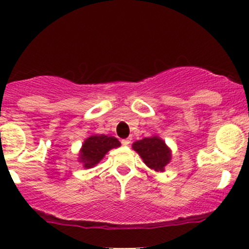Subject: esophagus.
<instances>
[{
  "mask_svg": "<svg viewBox=\"0 0 249 249\" xmlns=\"http://www.w3.org/2000/svg\"><path fill=\"white\" fill-rule=\"evenodd\" d=\"M130 142H131L130 139H122V144L124 145V146H127V145L130 144Z\"/></svg>",
  "mask_w": 249,
  "mask_h": 249,
  "instance_id": "34e87169",
  "label": "esophagus"
}]
</instances>
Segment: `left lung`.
I'll use <instances>...</instances> for the list:
<instances>
[{
	"label": "left lung",
	"mask_w": 249,
	"mask_h": 249,
	"mask_svg": "<svg viewBox=\"0 0 249 249\" xmlns=\"http://www.w3.org/2000/svg\"><path fill=\"white\" fill-rule=\"evenodd\" d=\"M132 147L139 153L145 164L154 171H164V167L171 160L170 150L158 137L142 139L134 142Z\"/></svg>",
	"instance_id": "8db88e82"
}]
</instances>
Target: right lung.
<instances>
[{
	"label": "right lung",
	"instance_id": "add662e5",
	"mask_svg": "<svg viewBox=\"0 0 249 249\" xmlns=\"http://www.w3.org/2000/svg\"><path fill=\"white\" fill-rule=\"evenodd\" d=\"M121 142L115 137L96 134L91 136L83 144L81 151V161L84 162V167H92L102 160L108 150L118 147Z\"/></svg>",
	"mask_w": 249,
	"mask_h": 249
}]
</instances>
